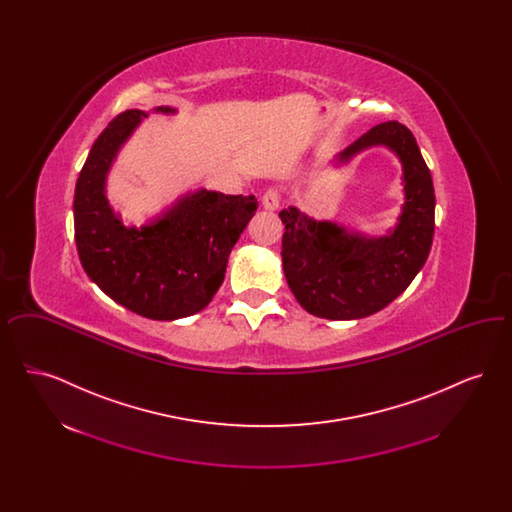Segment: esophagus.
Wrapping results in <instances>:
<instances>
[{
    "label": "esophagus",
    "instance_id": "34e87169",
    "mask_svg": "<svg viewBox=\"0 0 512 512\" xmlns=\"http://www.w3.org/2000/svg\"><path fill=\"white\" fill-rule=\"evenodd\" d=\"M280 201H282V197L278 194V190H268L263 195V199H261V203H263V207L267 211H276L280 207Z\"/></svg>",
    "mask_w": 512,
    "mask_h": 512
}]
</instances>
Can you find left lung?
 Instances as JSON below:
<instances>
[{
  "mask_svg": "<svg viewBox=\"0 0 512 512\" xmlns=\"http://www.w3.org/2000/svg\"><path fill=\"white\" fill-rule=\"evenodd\" d=\"M388 147L403 167L405 203L386 236H365L332 220H315L288 207L280 213L282 265L299 305L328 320H355L382 311L424 267L434 240L436 195L432 174L413 132L397 121L370 128L336 155L349 163L368 147Z\"/></svg>",
  "mask_w": 512,
  "mask_h": 512,
  "instance_id": "8db88e82",
  "label": "left lung"
}]
</instances>
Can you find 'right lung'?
<instances>
[{
	"mask_svg": "<svg viewBox=\"0 0 512 512\" xmlns=\"http://www.w3.org/2000/svg\"><path fill=\"white\" fill-rule=\"evenodd\" d=\"M153 113L174 115L172 107ZM146 111L128 109L99 134L74 188V240L99 290L151 320L192 317L219 292L228 255L257 211L255 195L205 188L182 195L144 226H124L105 194L107 174Z\"/></svg>",
	"mask_w": 512,
	"mask_h": 512,
	"instance_id": "1",
	"label": "right lung"
}]
</instances>
